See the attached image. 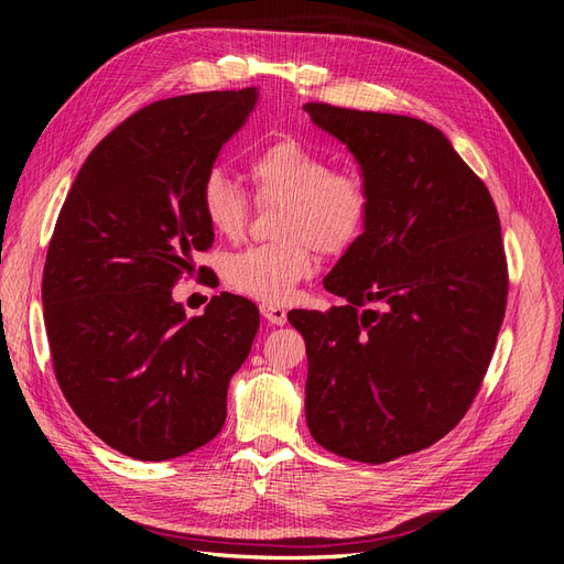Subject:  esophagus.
<instances>
[{
    "label": "esophagus",
    "mask_w": 564,
    "mask_h": 564,
    "mask_svg": "<svg viewBox=\"0 0 564 564\" xmlns=\"http://www.w3.org/2000/svg\"><path fill=\"white\" fill-rule=\"evenodd\" d=\"M261 315L263 319H268L270 324H278V327H282V324H286V311L282 308V305H275V303H261Z\"/></svg>",
    "instance_id": "esophagus-1"
}]
</instances>
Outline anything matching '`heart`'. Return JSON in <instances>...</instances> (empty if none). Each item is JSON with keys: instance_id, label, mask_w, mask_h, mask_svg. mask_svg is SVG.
Here are the masks:
<instances>
[{"instance_id": "1", "label": "heart", "mask_w": 564, "mask_h": 564, "mask_svg": "<svg viewBox=\"0 0 564 564\" xmlns=\"http://www.w3.org/2000/svg\"><path fill=\"white\" fill-rule=\"evenodd\" d=\"M253 199L282 204L275 216L278 242L230 253L224 280L237 294L263 303H289L315 268V251H340L360 237L371 209V187L355 166H334L327 150L299 135H280L247 160ZM199 212L226 240L247 230L251 199L228 174H207L199 187Z\"/></svg>"}]
</instances>
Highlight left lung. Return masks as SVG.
<instances>
[{"label":"left lung","instance_id":"obj_1","mask_svg":"<svg viewBox=\"0 0 564 564\" xmlns=\"http://www.w3.org/2000/svg\"><path fill=\"white\" fill-rule=\"evenodd\" d=\"M303 108L371 187L365 232L324 278L344 305L289 315L308 352L305 419L327 452L386 464L435 445L480 392L508 299L497 204L423 119Z\"/></svg>","mask_w":564,"mask_h":564}]
</instances>
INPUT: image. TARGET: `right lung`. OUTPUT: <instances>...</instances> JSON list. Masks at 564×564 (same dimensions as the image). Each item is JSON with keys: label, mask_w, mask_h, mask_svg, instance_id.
<instances>
[{"label": "right lung", "mask_w": 564, "mask_h": 564, "mask_svg": "<svg viewBox=\"0 0 564 564\" xmlns=\"http://www.w3.org/2000/svg\"><path fill=\"white\" fill-rule=\"evenodd\" d=\"M259 91L155 100L100 141L51 235L42 303L56 381L87 429L139 460H164L214 440L228 383L259 332V308L212 296L185 319L172 289L212 284L195 265L214 230L199 187Z\"/></svg>", "instance_id": "1"}]
</instances>
